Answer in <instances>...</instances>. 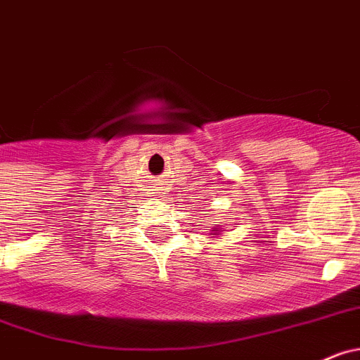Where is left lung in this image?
Wrapping results in <instances>:
<instances>
[{
  "label": "left lung",
  "mask_w": 360,
  "mask_h": 360,
  "mask_svg": "<svg viewBox=\"0 0 360 360\" xmlns=\"http://www.w3.org/2000/svg\"><path fill=\"white\" fill-rule=\"evenodd\" d=\"M210 231H212V237H217V235H222V231H224V228H221V226H217V224H215L214 226V228H212L210 229Z\"/></svg>",
  "instance_id": "left-lung-1"
}]
</instances>
